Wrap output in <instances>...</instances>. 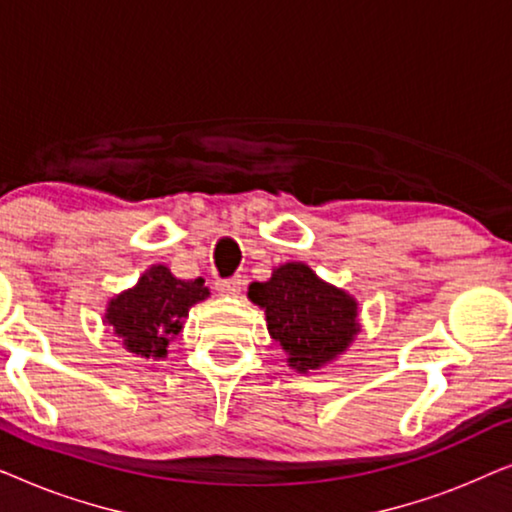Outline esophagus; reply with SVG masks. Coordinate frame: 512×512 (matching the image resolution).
Here are the masks:
<instances>
[{
  "instance_id": "34e87169",
  "label": "esophagus",
  "mask_w": 512,
  "mask_h": 512,
  "mask_svg": "<svg viewBox=\"0 0 512 512\" xmlns=\"http://www.w3.org/2000/svg\"><path fill=\"white\" fill-rule=\"evenodd\" d=\"M242 284H244V279L240 275L219 279V282H216V291H219L221 296H240Z\"/></svg>"
}]
</instances>
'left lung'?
Returning a JSON list of instances; mask_svg holds the SVG:
<instances>
[{"label":"left lung","mask_w":512,"mask_h":512,"mask_svg":"<svg viewBox=\"0 0 512 512\" xmlns=\"http://www.w3.org/2000/svg\"><path fill=\"white\" fill-rule=\"evenodd\" d=\"M247 296L265 310L272 340L282 345L298 373L338 359L359 333L356 300L305 263L279 265L268 282L251 284Z\"/></svg>","instance_id":"8db88e82"}]
</instances>
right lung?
<instances>
[{
  "label": "right lung",
  "instance_id": "add662e5",
  "mask_svg": "<svg viewBox=\"0 0 512 512\" xmlns=\"http://www.w3.org/2000/svg\"><path fill=\"white\" fill-rule=\"evenodd\" d=\"M209 296L205 279H177L165 265H151L132 289L109 300L104 324L123 347L142 359H165L167 345L181 333L188 310Z\"/></svg>",
  "mask_w": 512,
  "mask_h": 512
}]
</instances>
